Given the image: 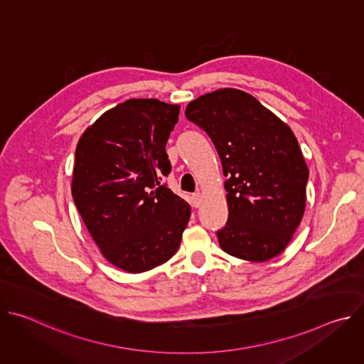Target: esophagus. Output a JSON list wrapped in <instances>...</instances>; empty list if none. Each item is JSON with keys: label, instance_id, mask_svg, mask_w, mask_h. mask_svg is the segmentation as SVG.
Returning a JSON list of instances; mask_svg holds the SVG:
<instances>
[{"label": "esophagus", "instance_id": "34e87169", "mask_svg": "<svg viewBox=\"0 0 364 364\" xmlns=\"http://www.w3.org/2000/svg\"><path fill=\"white\" fill-rule=\"evenodd\" d=\"M191 200H193V205H194V207H198V205L201 204V194H200V193H194L193 197H191Z\"/></svg>", "mask_w": 364, "mask_h": 364}]
</instances>
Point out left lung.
<instances>
[{
	"label": "left lung",
	"instance_id": "left-lung-1",
	"mask_svg": "<svg viewBox=\"0 0 364 364\" xmlns=\"http://www.w3.org/2000/svg\"><path fill=\"white\" fill-rule=\"evenodd\" d=\"M186 118L210 136L228 178L222 249L245 261H269L287 247L305 210L308 168L295 135L259 100L232 87L190 102Z\"/></svg>",
	"mask_w": 364,
	"mask_h": 364
}]
</instances>
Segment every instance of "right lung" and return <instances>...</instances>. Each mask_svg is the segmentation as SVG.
<instances>
[{
  "mask_svg": "<svg viewBox=\"0 0 364 364\" xmlns=\"http://www.w3.org/2000/svg\"><path fill=\"white\" fill-rule=\"evenodd\" d=\"M180 107L159 99H129L103 114L77 142L72 194L102 255L141 274L177 252L190 204L161 176L171 163L166 144Z\"/></svg>",
  "mask_w": 364,
  "mask_h": 364,
  "instance_id": "1",
  "label": "right lung"
}]
</instances>
